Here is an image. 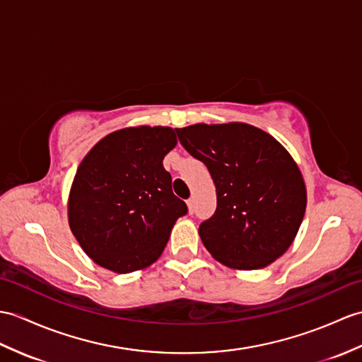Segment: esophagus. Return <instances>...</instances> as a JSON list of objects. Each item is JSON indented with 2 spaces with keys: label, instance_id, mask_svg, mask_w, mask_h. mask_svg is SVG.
<instances>
[{
  "label": "esophagus",
  "instance_id": "1",
  "mask_svg": "<svg viewBox=\"0 0 362 362\" xmlns=\"http://www.w3.org/2000/svg\"><path fill=\"white\" fill-rule=\"evenodd\" d=\"M187 205H188L189 214H194V199H188L187 200Z\"/></svg>",
  "mask_w": 362,
  "mask_h": 362
}]
</instances>
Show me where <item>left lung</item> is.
Listing matches in <instances>:
<instances>
[{
  "label": "left lung",
  "instance_id": "1",
  "mask_svg": "<svg viewBox=\"0 0 362 362\" xmlns=\"http://www.w3.org/2000/svg\"><path fill=\"white\" fill-rule=\"evenodd\" d=\"M175 132L216 185V211L199 226L205 248L238 270L274 262L295 240L307 205L304 179L288 151L247 123H199Z\"/></svg>",
  "mask_w": 362,
  "mask_h": 362
}]
</instances>
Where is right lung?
<instances>
[{"instance_id": "add662e5", "label": "right lung", "mask_w": 362, "mask_h": 362, "mask_svg": "<svg viewBox=\"0 0 362 362\" xmlns=\"http://www.w3.org/2000/svg\"><path fill=\"white\" fill-rule=\"evenodd\" d=\"M174 129L139 126L109 134L75 174L67 217L75 239L100 267L131 273L160 257L188 206L171 188L163 158Z\"/></svg>"}]
</instances>
